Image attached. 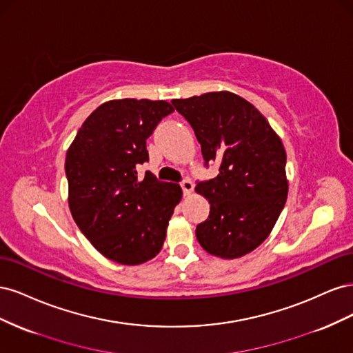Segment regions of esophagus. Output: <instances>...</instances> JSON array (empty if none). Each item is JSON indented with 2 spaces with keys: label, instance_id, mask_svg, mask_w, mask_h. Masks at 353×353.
I'll return each instance as SVG.
<instances>
[{
  "label": "esophagus",
  "instance_id": "obj_1",
  "mask_svg": "<svg viewBox=\"0 0 353 353\" xmlns=\"http://www.w3.org/2000/svg\"><path fill=\"white\" fill-rule=\"evenodd\" d=\"M181 187H183V191H184V194L185 196H188V194H191L193 193V190H194V184H193V181L191 179H184L183 183H181Z\"/></svg>",
  "mask_w": 353,
  "mask_h": 353
}]
</instances>
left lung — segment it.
I'll list each match as a JSON object with an SVG mask.
<instances>
[{
	"instance_id": "8db88e82",
	"label": "left lung",
	"mask_w": 353,
	"mask_h": 353,
	"mask_svg": "<svg viewBox=\"0 0 353 353\" xmlns=\"http://www.w3.org/2000/svg\"><path fill=\"white\" fill-rule=\"evenodd\" d=\"M193 126L216 178L199 183L209 218L196 228L200 245L222 259H237L261 245L285 205L288 179L280 135L252 103L230 91L172 100Z\"/></svg>"
}]
</instances>
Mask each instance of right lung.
<instances>
[{
  "instance_id": "right-lung-1",
  "label": "right lung",
  "mask_w": 353,
  "mask_h": 353,
  "mask_svg": "<svg viewBox=\"0 0 353 353\" xmlns=\"http://www.w3.org/2000/svg\"><path fill=\"white\" fill-rule=\"evenodd\" d=\"M165 100L122 99L95 109L66 153L68 203L85 237L105 258L141 265L162 250L169 219L183 199L174 183L137 166L148 160L145 140L172 113Z\"/></svg>"
}]
</instances>
